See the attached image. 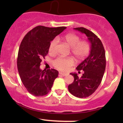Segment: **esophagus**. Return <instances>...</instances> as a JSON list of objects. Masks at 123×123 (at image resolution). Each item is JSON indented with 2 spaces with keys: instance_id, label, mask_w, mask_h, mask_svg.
Instances as JSON below:
<instances>
[{
  "instance_id": "1",
  "label": "esophagus",
  "mask_w": 123,
  "mask_h": 123,
  "mask_svg": "<svg viewBox=\"0 0 123 123\" xmlns=\"http://www.w3.org/2000/svg\"><path fill=\"white\" fill-rule=\"evenodd\" d=\"M59 74L63 75V76H66V75H68V74H67V73H62V72H59Z\"/></svg>"
}]
</instances>
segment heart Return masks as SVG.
Masks as SVG:
<instances>
[{
	"mask_svg": "<svg viewBox=\"0 0 123 123\" xmlns=\"http://www.w3.org/2000/svg\"><path fill=\"white\" fill-rule=\"evenodd\" d=\"M64 40L71 48V53L77 60H82L86 58L90 52L91 47L87 41H80V38L74 34H68L65 36ZM58 40L55 38L50 43L49 52L54 54L56 51ZM54 67L59 70L65 71L73 64V60L70 58L58 57L53 62Z\"/></svg>",
	"mask_w": 123,
	"mask_h": 123,
	"instance_id": "1",
	"label": "heart"
}]
</instances>
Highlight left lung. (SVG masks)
<instances>
[{"label": "left lung", "instance_id": "left-lung-1", "mask_svg": "<svg viewBox=\"0 0 123 123\" xmlns=\"http://www.w3.org/2000/svg\"><path fill=\"white\" fill-rule=\"evenodd\" d=\"M74 29L85 34L91 44L89 55L76 68L79 73L83 70V75L79 78L77 73H70L74 80L68 87L72 95L83 98L93 93L101 83L106 67L105 52L100 40L93 32L84 27Z\"/></svg>", "mask_w": 123, "mask_h": 123}]
</instances>
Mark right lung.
<instances>
[{"mask_svg": "<svg viewBox=\"0 0 123 123\" xmlns=\"http://www.w3.org/2000/svg\"><path fill=\"white\" fill-rule=\"evenodd\" d=\"M66 28L37 26L27 33L21 43L17 58L18 73L27 91L34 96L48 94L58 77V71L42 70L40 65L48 54L51 41Z\"/></svg>", "mask_w": 123, "mask_h": 123, "instance_id": "1", "label": "right lung"}]
</instances>
